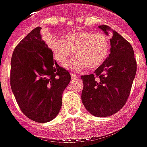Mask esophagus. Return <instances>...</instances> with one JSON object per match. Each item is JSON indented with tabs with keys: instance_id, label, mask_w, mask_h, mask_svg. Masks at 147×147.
Wrapping results in <instances>:
<instances>
[{
	"instance_id": "esophagus-1",
	"label": "esophagus",
	"mask_w": 147,
	"mask_h": 147,
	"mask_svg": "<svg viewBox=\"0 0 147 147\" xmlns=\"http://www.w3.org/2000/svg\"><path fill=\"white\" fill-rule=\"evenodd\" d=\"M71 79H72V80H75V79L78 78V76H77V75H74V74H71Z\"/></svg>"
}]
</instances>
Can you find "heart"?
<instances>
[{
    "label": "heart",
    "instance_id": "obj_1",
    "mask_svg": "<svg viewBox=\"0 0 147 147\" xmlns=\"http://www.w3.org/2000/svg\"><path fill=\"white\" fill-rule=\"evenodd\" d=\"M46 44L59 64H66L75 53L76 57L68 62L66 67L76 71L86 67L98 68L106 61L110 52L108 37L92 31H74L64 39L48 38Z\"/></svg>",
    "mask_w": 147,
    "mask_h": 147
}]
</instances>
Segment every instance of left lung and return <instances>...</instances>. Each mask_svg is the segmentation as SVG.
<instances>
[{"label": "left lung", "instance_id": "obj_1", "mask_svg": "<svg viewBox=\"0 0 147 147\" xmlns=\"http://www.w3.org/2000/svg\"><path fill=\"white\" fill-rule=\"evenodd\" d=\"M106 35L111 32L110 54L94 74L82 76V102L93 116L105 117L123 108L128 98L137 64L132 46L117 31L99 26Z\"/></svg>", "mask_w": 147, "mask_h": 147}]
</instances>
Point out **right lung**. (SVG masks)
Here are the masks:
<instances>
[{
    "label": "right lung",
    "instance_id": "obj_1",
    "mask_svg": "<svg viewBox=\"0 0 147 147\" xmlns=\"http://www.w3.org/2000/svg\"><path fill=\"white\" fill-rule=\"evenodd\" d=\"M41 29L31 30L14 49L10 83L23 113L35 122L45 123L59 113L71 76L53 60Z\"/></svg>",
    "mask_w": 147,
    "mask_h": 147
}]
</instances>
